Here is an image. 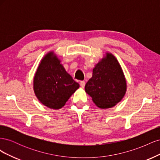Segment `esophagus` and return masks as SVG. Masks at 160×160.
<instances>
[{"mask_svg": "<svg viewBox=\"0 0 160 160\" xmlns=\"http://www.w3.org/2000/svg\"><path fill=\"white\" fill-rule=\"evenodd\" d=\"M80 85H81V87L82 88H84V87L85 85V82L84 81H81L80 82Z\"/></svg>", "mask_w": 160, "mask_h": 160, "instance_id": "1", "label": "esophagus"}]
</instances>
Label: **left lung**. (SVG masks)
Here are the masks:
<instances>
[{
    "instance_id": "left-lung-1",
    "label": "left lung",
    "mask_w": 160,
    "mask_h": 160,
    "mask_svg": "<svg viewBox=\"0 0 160 160\" xmlns=\"http://www.w3.org/2000/svg\"><path fill=\"white\" fill-rule=\"evenodd\" d=\"M85 92L101 109L113 108L122 101L127 91V81L116 57L105 52L93 69V75L85 87Z\"/></svg>"
}]
</instances>
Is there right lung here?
Segmentation results:
<instances>
[{
	"label": "right lung",
	"mask_w": 160,
	"mask_h": 160,
	"mask_svg": "<svg viewBox=\"0 0 160 160\" xmlns=\"http://www.w3.org/2000/svg\"><path fill=\"white\" fill-rule=\"evenodd\" d=\"M79 88L54 51L47 52L34 76L33 89L38 101L50 109H59Z\"/></svg>",
	"instance_id": "add662e5"
}]
</instances>
